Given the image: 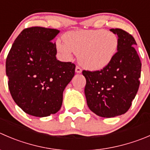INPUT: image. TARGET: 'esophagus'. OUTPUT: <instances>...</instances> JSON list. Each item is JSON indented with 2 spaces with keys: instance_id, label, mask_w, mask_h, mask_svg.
I'll return each mask as SVG.
<instances>
[{
  "instance_id": "esophagus-1",
  "label": "esophagus",
  "mask_w": 150,
  "mask_h": 150,
  "mask_svg": "<svg viewBox=\"0 0 150 150\" xmlns=\"http://www.w3.org/2000/svg\"><path fill=\"white\" fill-rule=\"evenodd\" d=\"M81 72H82V70H81V68L79 67H76V68H75V72L76 73H81Z\"/></svg>"
}]
</instances>
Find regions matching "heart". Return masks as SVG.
<instances>
[{
    "label": "heart",
    "mask_w": 150,
    "mask_h": 150,
    "mask_svg": "<svg viewBox=\"0 0 150 150\" xmlns=\"http://www.w3.org/2000/svg\"><path fill=\"white\" fill-rule=\"evenodd\" d=\"M65 42L56 41V48L66 59L78 54V62L86 69L100 70L114 59L119 46L115 33L104 29L77 30L64 36Z\"/></svg>",
    "instance_id": "heart-1"
}]
</instances>
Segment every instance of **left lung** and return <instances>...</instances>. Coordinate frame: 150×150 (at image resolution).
<instances>
[{
	"instance_id": "1",
	"label": "left lung",
	"mask_w": 150,
	"mask_h": 150,
	"mask_svg": "<svg viewBox=\"0 0 150 150\" xmlns=\"http://www.w3.org/2000/svg\"><path fill=\"white\" fill-rule=\"evenodd\" d=\"M119 39L117 52L100 71L83 70L85 92L90 110L105 118L120 116L128 110L139 90L142 63L132 35L122 29H110Z\"/></svg>"
}]
</instances>
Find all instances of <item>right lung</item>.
Returning <instances> with one entry per match:
<instances>
[{
	"mask_svg": "<svg viewBox=\"0 0 150 150\" xmlns=\"http://www.w3.org/2000/svg\"><path fill=\"white\" fill-rule=\"evenodd\" d=\"M57 29L25 28L13 43L6 62L10 93L26 114L48 117L60 110L63 91L75 75V65L56 59L52 40Z\"/></svg>",
	"mask_w": 150,
	"mask_h": 150,
	"instance_id": "right-lung-1",
	"label": "right lung"
}]
</instances>
